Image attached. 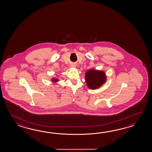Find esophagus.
<instances>
[{"instance_id": "obj_1", "label": "esophagus", "mask_w": 152, "mask_h": 152, "mask_svg": "<svg viewBox=\"0 0 152 152\" xmlns=\"http://www.w3.org/2000/svg\"><path fill=\"white\" fill-rule=\"evenodd\" d=\"M71 66L72 67H75L76 66H75V65H72Z\"/></svg>"}]
</instances>
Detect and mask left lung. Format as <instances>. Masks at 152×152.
I'll return each mask as SVG.
<instances>
[{
	"label": "left lung",
	"mask_w": 152,
	"mask_h": 152,
	"mask_svg": "<svg viewBox=\"0 0 152 152\" xmlns=\"http://www.w3.org/2000/svg\"><path fill=\"white\" fill-rule=\"evenodd\" d=\"M85 80L88 87L94 90L100 87L105 83L106 77L104 72L91 69L86 73Z\"/></svg>",
	"instance_id": "8db88e82"
}]
</instances>
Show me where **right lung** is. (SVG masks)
Returning <instances> with one entry per match:
<instances>
[{"label":"right lung","mask_w":152,"mask_h":152,"mask_svg":"<svg viewBox=\"0 0 152 152\" xmlns=\"http://www.w3.org/2000/svg\"><path fill=\"white\" fill-rule=\"evenodd\" d=\"M53 81H54V82H56V81H58V79H53Z\"/></svg>","instance_id":"right-lung-1"}]
</instances>
